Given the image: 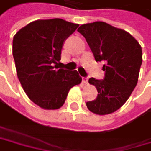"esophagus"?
<instances>
[{
  "label": "esophagus",
  "instance_id": "1",
  "mask_svg": "<svg viewBox=\"0 0 151 151\" xmlns=\"http://www.w3.org/2000/svg\"><path fill=\"white\" fill-rule=\"evenodd\" d=\"M82 82H83V83H85V84L88 83V78L83 77V78H82Z\"/></svg>",
  "mask_w": 151,
  "mask_h": 151
}]
</instances>
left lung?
I'll use <instances>...</instances> for the list:
<instances>
[{"label": "left lung", "mask_w": 151, "mask_h": 151, "mask_svg": "<svg viewBox=\"0 0 151 151\" xmlns=\"http://www.w3.org/2000/svg\"><path fill=\"white\" fill-rule=\"evenodd\" d=\"M96 61H104L103 80L90 78L98 96L86 105L95 114L106 115L119 109L129 99L138 82L142 50L129 32L103 22L80 26Z\"/></svg>", "instance_id": "obj_1"}]
</instances>
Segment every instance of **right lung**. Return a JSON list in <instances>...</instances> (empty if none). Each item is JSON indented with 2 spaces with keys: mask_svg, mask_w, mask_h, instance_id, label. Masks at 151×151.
<instances>
[{
  "mask_svg": "<svg viewBox=\"0 0 151 151\" xmlns=\"http://www.w3.org/2000/svg\"><path fill=\"white\" fill-rule=\"evenodd\" d=\"M78 24L62 19L38 20L13 37L12 55L19 81L28 97L42 109H56L81 81L77 70L60 69L64 42Z\"/></svg>",
  "mask_w": 151,
  "mask_h": 151,
  "instance_id": "1",
  "label": "right lung"
}]
</instances>
